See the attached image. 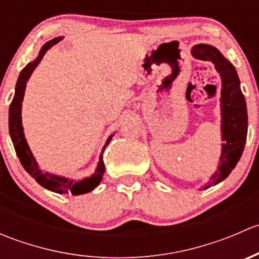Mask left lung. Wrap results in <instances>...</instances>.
Masks as SVG:
<instances>
[{"mask_svg":"<svg viewBox=\"0 0 259 259\" xmlns=\"http://www.w3.org/2000/svg\"><path fill=\"white\" fill-rule=\"evenodd\" d=\"M190 52L195 59L213 62L222 80V153L218 168L211 174L207 184L202 188V189H208L211 185L218 184L226 179L241 159L248 132L247 105L236 69L218 49L207 44H199L193 46Z\"/></svg>","mask_w":259,"mask_h":259,"instance_id":"left-lung-1","label":"left lung"}]
</instances>
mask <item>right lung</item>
<instances>
[{"mask_svg": "<svg viewBox=\"0 0 259 259\" xmlns=\"http://www.w3.org/2000/svg\"><path fill=\"white\" fill-rule=\"evenodd\" d=\"M61 40L62 37L60 36V37H55L52 38V40L48 41V42L41 48L37 57H36L33 61L28 62V64L23 67L22 71L20 72V76H18L16 82V88H15V96L14 99H12L11 105H10L9 129L10 137H11L12 143H14L15 150H16V154L18 159H20L21 164H22V166L25 168V170L27 171V173L30 174L41 187L46 188V189L51 190V192L59 193V194H67V193H71L72 195H80L94 190L99 184H100L101 180H103L104 171H105V165H104L103 160V153L109 143H110L114 134H111L110 137L108 138L103 150H101L98 166H96L95 169V173H94L93 176L88 177V178H83L76 182V180L66 178V177L56 176V174L41 170L40 165H38L37 161H36L35 156H33L32 151H31L30 146L27 144V140H26L25 138V133H23L22 126V116H21L26 83H27L28 79L31 77V74H32L33 70L37 67V65L40 64V61L42 60L44 55L48 52V50L51 49L54 45H56V44L60 42Z\"/></svg>", "mask_w": 259, "mask_h": 259, "instance_id": "right-lung-1", "label": "right lung"}]
</instances>
